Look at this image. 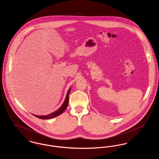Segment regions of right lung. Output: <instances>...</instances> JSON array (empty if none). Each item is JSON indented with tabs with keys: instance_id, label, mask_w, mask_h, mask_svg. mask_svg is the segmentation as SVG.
Wrapping results in <instances>:
<instances>
[{
	"instance_id": "add662e5",
	"label": "right lung",
	"mask_w": 159,
	"mask_h": 159,
	"mask_svg": "<svg viewBox=\"0 0 159 159\" xmlns=\"http://www.w3.org/2000/svg\"><path fill=\"white\" fill-rule=\"evenodd\" d=\"M70 90H71V88H70L68 89V92L67 93V95H66V99H65L62 105L61 106V107L58 110H57V111H54L52 113L49 114L47 116H38V115H34V114H33V116L38 117V118L40 119H52V118L55 117L60 115L62 113L66 110V109L67 108V107L68 106V101H69V93H70Z\"/></svg>"
}]
</instances>
